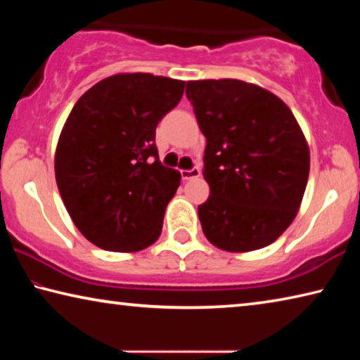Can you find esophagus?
<instances>
[{
	"instance_id": "obj_1",
	"label": "esophagus",
	"mask_w": 360,
	"mask_h": 360,
	"mask_svg": "<svg viewBox=\"0 0 360 360\" xmlns=\"http://www.w3.org/2000/svg\"><path fill=\"white\" fill-rule=\"evenodd\" d=\"M181 176H182V179H184V181H188V179H193V178H198V176H200V168H192V169H182V172H181Z\"/></svg>"
}]
</instances>
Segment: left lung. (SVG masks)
I'll use <instances>...</instances> for the list:
<instances>
[{
    "label": "left lung",
    "instance_id": "obj_1",
    "mask_svg": "<svg viewBox=\"0 0 360 360\" xmlns=\"http://www.w3.org/2000/svg\"><path fill=\"white\" fill-rule=\"evenodd\" d=\"M186 95L206 138L205 236L227 252L271 245L295 219L309 174L294 114L270 90L238 79L188 81Z\"/></svg>",
    "mask_w": 360,
    "mask_h": 360
}]
</instances>
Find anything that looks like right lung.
Instances as JSON below:
<instances>
[{"mask_svg":"<svg viewBox=\"0 0 360 360\" xmlns=\"http://www.w3.org/2000/svg\"><path fill=\"white\" fill-rule=\"evenodd\" d=\"M184 84L119 72L71 109L56 149V179L71 221L95 246L136 252L160 236L181 174L158 160L155 127L178 105Z\"/></svg>","mask_w":360,"mask_h":360,"instance_id":"right-lung-1","label":"right lung"}]
</instances>
